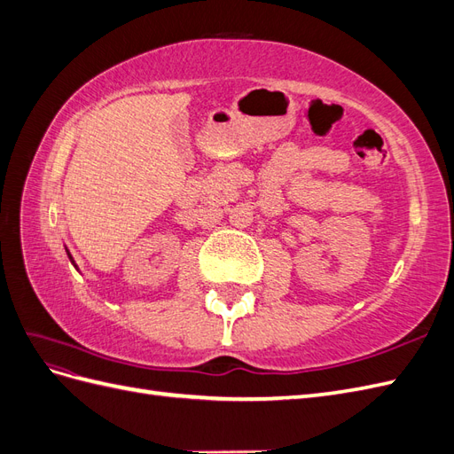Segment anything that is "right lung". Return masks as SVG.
<instances>
[{"mask_svg":"<svg viewBox=\"0 0 454 454\" xmlns=\"http://www.w3.org/2000/svg\"><path fill=\"white\" fill-rule=\"evenodd\" d=\"M67 252V250H66ZM67 257H70V261H72V263H74V257H72V254L70 252H67ZM75 265V263H74ZM75 269H77V265H75Z\"/></svg>","mask_w":454,"mask_h":454,"instance_id":"right-lung-1","label":"right lung"}]
</instances>
